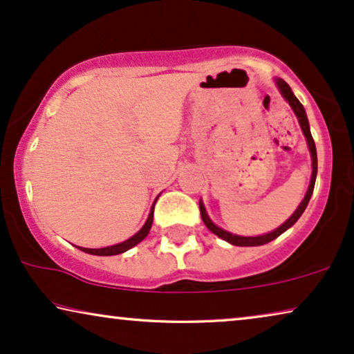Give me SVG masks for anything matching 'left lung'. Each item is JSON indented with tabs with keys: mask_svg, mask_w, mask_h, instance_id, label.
<instances>
[{
	"mask_svg": "<svg viewBox=\"0 0 354 354\" xmlns=\"http://www.w3.org/2000/svg\"><path fill=\"white\" fill-rule=\"evenodd\" d=\"M275 85H277V88L280 91V95L283 96L285 101L290 104V108L293 109L295 115H297L298 122H299V127L303 130V135L304 138H306V143H308V148H309V153H311V161H313V174H311V182H309V187L306 190V195H304L303 201L299 203V206L297 207V211L293 212L292 216L288 217L287 221L283 222L282 225L277 227V229L269 232V234H264V235H258V236H241V235H235V234H230V232H227L224 229H221V227H217L214 222L209 219V216H207L206 212V207L203 205V201L200 200V211H201V219L205 222V225L209 229L212 234L219 236V239L229 241L230 245H235V246H259V245H266L269 243V241H272L277 239L279 235H282L285 230H288L290 227H292L295 222H297L301 214L306 209L309 200H311V195H313V190H314V183H316V176H317V153H316V145H314V140H313V135H311V130H309V122H308V115H306V111H304L303 104L299 103L297 96L293 95L292 88H290L288 84L282 79H274Z\"/></svg>",
	"mask_w": 354,
	"mask_h": 354,
	"instance_id": "8db88e82",
	"label": "left lung"
}]
</instances>
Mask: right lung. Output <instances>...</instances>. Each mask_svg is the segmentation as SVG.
I'll list each match as a JSON object with an SVG mask.
<instances>
[{"instance_id":"right-lung-1","label":"right lung","mask_w":354,"mask_h":354,"mask_svg":"<svg viewBox=\"0 0 354 354\" xmlns=\"http://www.w3.org/2000/svg\"><path fill=\"white\" fill-rule=\"evenodd\" d=\"M156 200H158V198H156ZM156 200H154V203H156ZM154 203H153V206H151V211H149V214H148V219H147V222H145V225L133 236H130L129 240L122 241V243L113 245V246H106V248H82V246H77V248L82 250V251H85V253H88V254H95V256H114V254L125 253V251H127V250L133 248L135 245H138L140 241H142L145 236L149 234V229H151V225H153Z\"/></svg>"}]
</instances>
